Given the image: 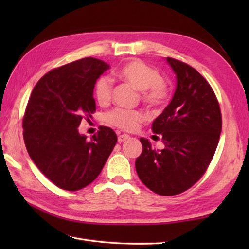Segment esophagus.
<instances>
[{
	"label": "esophagus",
	"instance_id": "34e87169",
	"mask_svg": "<svg viewBox=\"0 0 249 249\" xmlns=\"http://www.w3.org/2000/svg\"><path fill=\"white\" fill-rule=\"evenodd\" d=\"M130 138V137L128 136V135H125V134H123V135H119V137H118V141L120 142H124V141H126V140H128Z\"/></svg>",
	"mask_w": 249,
	"mask_h": 249
}]
</instances>
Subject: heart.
<instances>
[{"label": "heart", "mask_w": 249, "mask_h": 249, "mask_svg": "<svg viewBox=\"0 0 249 249\" xmlns=\"http://www.w3.org/2000/svg\"><path fill=\"white\" fill-rule=\"evenodd\" d=\"M118 77L141 92V100L149 108H160L169 96L167 83L161 80L160 73L155 68L139 60H134L121 67ZM94 95L99 105H107L112 95V81L107 76L100 77L95 83ZM144 120V115L138 110L116 108L106 115L109 124L123 130L133 131Z\"/></svg>", "instance_id": "b5f03b06"}]
</instances>
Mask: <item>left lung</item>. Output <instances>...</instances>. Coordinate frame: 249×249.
<instances>
[{"label":"left lung","mask_w":249,"mask_h":249,"mask_svg":"<svg viewBox=\"0 0 249 249\" xmlns=\"http://www.w3.org/2000/svg\"><path fill=\"white\" fill-rule=\"evenodd\" d=\"M166 60L177 76V89L152 124L165 149L156 151L140 138L136 170L152 192L173 196L192 187L208 169L219 141L221 113L213 89L195 68L172 57Z\"/></svg>","instance_id":"left-lung-1"}]
</instances>
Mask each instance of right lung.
<instances>
[{"mask_svg": "<svg viewBox=\"0 0 249 249\" xmlns=\"http://www.w3.org/2000/svg\"><path fill=\"white\" fill-rule=\"evenodd\" d=\"M109 68L84 57L47 72L32 91L22 122L24 143L37 168L62 189L75 192L91 184L118 141L106 126L91 140L78 130L96 110L95 83Z\"/></svg>", "mask_w": 249, "mask_h": 249, "instance_id": "right-lung-1", "label": "right lung"}]
</instances>
